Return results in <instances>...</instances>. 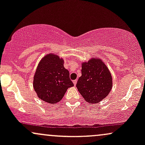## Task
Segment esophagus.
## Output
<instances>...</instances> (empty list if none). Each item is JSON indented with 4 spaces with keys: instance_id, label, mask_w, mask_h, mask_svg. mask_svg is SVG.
I'll return each mask as SVG.
<instances>
[{
    "instance_id": "34e87169",
    "label": "esophagus",
    "mask_w": 145,
    "mask_h": 145,
    "mask_svg": "<svg viewBox=\"0 0 145 145\" xmlns=\"http://www.w3.org/2000/svg\"><path fill=\"white\" fill-rule=\"evenodd\" d=\"M73 82H74V84L75 86L76 85V84H77V80H74L73 81Z\"/></svg>"
}]
</instances>
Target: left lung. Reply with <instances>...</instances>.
Returning a JSON list of instances; mask_svg holds the SVG:
<instances>
[{"instance_id": "1", "label": "left lung", "mask_w": 145, "mask_h": 145, "mask_svg": "<svg viewBox=\"0 0 145 145\" xmlns=\"http://www.w3.org/2000/svg\"><path fill=\"white\" fill-rule=\"evenodd\" d=\"M81 72L76 87L87 102L96 104L108 95L112 89V78L102 61L92 59L82 63Z\"/></svg>"}]
</instances>
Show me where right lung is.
<instances>
[{"label":"right lung","instance_id":"add662e5","mask_svg":"<svg viewBox=\"0 0 145 145\" xmlns=\"http://www.w3.org/2000/svg\"><path fill=\"white\" fill-rule=\"evenodd\" d=\"M63 63L57 55L48 54L39 62L35 74V91L39 98L49 104L61 101L68 88L74 86Z\"/></svg>","mask_w":145,"mask_h":145}]
</instances>
